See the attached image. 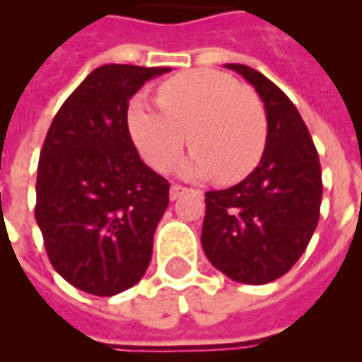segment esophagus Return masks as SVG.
<instances>
[{
  "instance_id": "esophagus-1",
  "label": "esophagus",
  "mask_w": 362,
  "mask_h": 362,
  "mask_svg": "<svg viewBox=\"0 0 362 362\" xmlns=\"http://www.w3.org/2000/svg\"><path fill=\"white\" fill-rule=\"evenodd\" d=\"M184 189H186V187H182L180 184H173V186H170L169 197L173 199V201H175V199H178L182 195V193H184Z\"/></svg>"
}]
</instances>
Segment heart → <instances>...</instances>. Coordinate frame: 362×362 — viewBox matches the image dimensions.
I'll list each match as a JSON object with an SVG mask.
<instances>
[{
  "label": "heart",
  "instance_id": "1",
  "mask_svg": "<svg viewBox=\"0 0 362 362\" xmlns=\"http://www.w3.org/2000/svg\"><path fill=\"white\" fill-rule=\"evenodd\" d=\"M129 131L146 161L167 170L180 158L186 133L193 152L180 173L238 182L255 169L267 144V112L257 93L210 69L180 73L159 86V103L144 95L129 107Z\"/></svg>",
  "mask_w": 362,
  "mask_h": 362
}]
</instances>
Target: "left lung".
<instances>
[{
  "mask_svg": "<svg viewBox=\"0 0 362 362\" xmlns=\"http://www.w3.org/2000/svg\"><path fill=\"white\" fill-rule=\"evenodd\" d=\"M226 67L255 88L269 131L261 161L244 180L206 192L201 244L227 278L261 286L297 263L317 227L320 156L297 107L274 82L247 65Z\"/></svg>",
  "mask_w": 362,
  "mask_h": 362,
  "instance_id": "left-lung-1",
  "label": "left lung"
}]
</instances>
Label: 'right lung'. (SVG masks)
Listing matches in <instances>:
<instances>
[{
  "label": "right lung",
  "mask_w": 362,
  "mask_h": 362,
  "mask_svg": "<svg viewBox=\"0 0 362 362\" xmlns=\"http://www.w3.org/2000/svg\"><path fill=\"white\" fill-rule=\"evenodd\" d=\"M169 67L109 64L93 69L54 116L37 167L35 220L65 281L112 297L141 280L169 182L142 163L127 107Z\"/></svg>",
  "instance_id": "obj_1"
}]
</instances>
